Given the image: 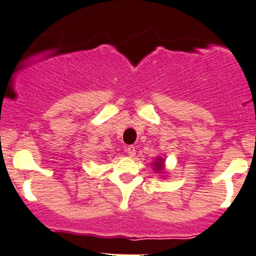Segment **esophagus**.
Listing matches in <instances>:
<instances>
[{
  "instance_id": "34e87169",
  "label": "esophagus",
  "mask_w": 256,
  "mask_h": 256,
  "mask_svg": "<svg viewBox=\"0 0 256 256\" xmlns=\"http://www.w3.org/2000/svg\"><path fill=\"white\" fill-rule=\"evenodd\" d=\"M126 152H128L129 156H134V155L136 154V149H135L134 146H128L127 149H126Z\"/></svg>"
}]
</instances>
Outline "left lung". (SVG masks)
Listing matches in <instances>:
<instances>
[{
  "label": "left lung",
  "instance_id": "8db88e82",
  "mask_svg": "<svg viewBox=\"0 0 256 256\" xmlns=\"http://www.w3.org/2000/svg\"><path fill=\"white\" fill-rule=\"evenodd\" d=\"M154 168L156 169L158 172H162V169H164V158H158V161L154 164Z\"/></svg>",
  "mask_w": 256,
  "mask_h": 256
}]
</instances>
